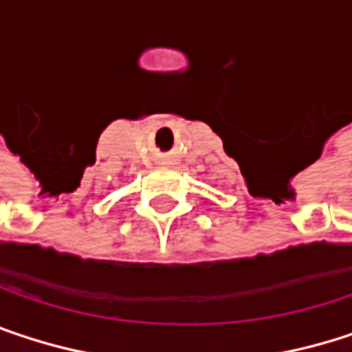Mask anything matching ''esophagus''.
Segmentation results:
<instances>
[{
    "instance_id": "obj_1",
    "label": "esophagus",
    "mask_w": 352,
    "mask_h": 352,
    "mask_svg": "<svg viewBox=\"0 0 352 352\" xmlns=\"http://www.w3.org/2000/svg\"><path fill=\"white\" fill-rule=\"evenodd\" d=\"M163 165H173V159H171V157H165V159H163Z\"/></svg>"
}]
</instances>
